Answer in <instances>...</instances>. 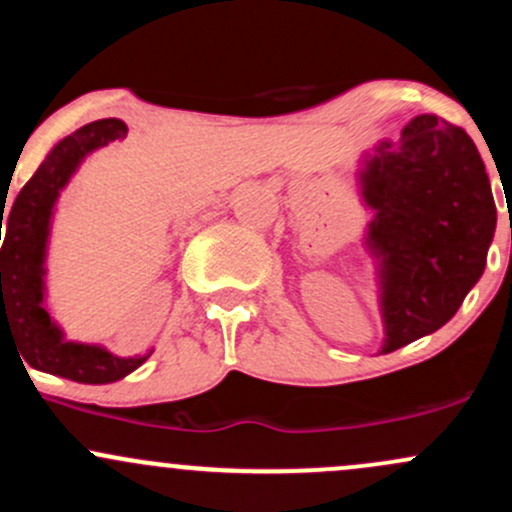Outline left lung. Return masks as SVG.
Instances as JSON below:
<instances>
[{"label": "left lung", "mask_w": 512, "mask_h": 512, "mask_svg": "<svg viewBox=\"0 0 512 512\" xmlns=\"http://www.w3.org/2000/svg\"><path fill=\"white\" fill-rule=\"evenodd\" d=\"M361 192L376 210L368 244L383 258V354L456 315L486 268L496 202L461 126L420 114L366 156Z\"/></svg>", "instance_id": "left-lung-1"}]
</instances>
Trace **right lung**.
<instances>
[{"instance_id":"1","label":"right lung","mask_w":512,"mask_h":512,"mask_svg":"<svg viewBox=\"0 0 512 512\" xmlns=\"http://www.w3.org/2000/svg\"><path fill=\"white\" fill-rule=\"evenodd\" d=\"M124 134L126 124L122 119H100L65 136L16 195L2 244V344L4 337H9L29 366L92 386L129 376L144 364L151 351L136 359H119L100 346L63 342V334L41 305L43 254L53 202L68 183L70 173L87 153L122 139Z\"/></svg>"}]
</instances>
